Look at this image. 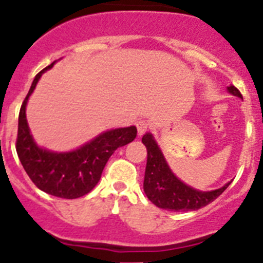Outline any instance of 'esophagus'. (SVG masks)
<instances>
[{
    "label": "esophagus",
    "mask_w": 263,
    "mask_h": 263,
    "mask_svg": "<svg viewBox=\"0 0 263 263\" xmlns=\"http://www.w3.org/2000/svg\"><path fill=\"white\" fill-rule=\"evenodd\" d=\"M147 129H148V124H147L146 121H138L137 122V130H138V136H143L144 133L147 132Z\"/></svg>",
    "instance_id": "esophagus-1"
}]
</instances>
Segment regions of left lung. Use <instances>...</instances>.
Segmentation results:
<instances>
[{
	"label": "left lung",
	"instance_id": "8db88e82",
	"mask_svg": "<svg viewBox=\"0 0 263 263\" xmlns=\"http://www.w3.org/2000/svg\"><path fill=\"white\" fill-rule=\"evenodd\" d=\"M227 91L232 96L242 98L239 90L232 85L227 86ZM142 143L147 148V165L143 182L144 194L159 208L174 212L197 211L214 201L231 183L227 182L221 189L212 191H200L194 189L182 182L172 172L151 133L144 134Z\"/></svg>",
	"mask_w": 263,
	"mask_h": 263
}]
</instances>
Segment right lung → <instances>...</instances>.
I'll return each mask as SVG.
<instances>
[{
  "label": "right lung",
  "mask_w": 263,
  "mask_h": 263,
  "mask_svg": "<svg viewBox=\"0 0 263 263\" xmlns=\"http://www.w3.org/2000/svg\"><path fill=\"white\" fill-rule=\"evenodd\" d=\"M57 61L36 74L19 112L16 152L24 171L41 191L62 199H77L89 194L99 182L107 161L119 147L133 142L137 127H117L103 132L72 151L57 152L40 147L31 134L26 107L37 82Z\"/></svg>",
  "instance_id": "right-lung-1"
}]
</instances>
